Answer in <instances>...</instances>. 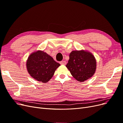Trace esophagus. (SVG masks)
<instances>
[{"instance_id":"esophagus-1","label":"esophagus","mask_w":123,"mask_h":123,"mask_svg":"<svg viewBox=\"0 0 123 123\" xmlns=\"http://www.w3.org/2000/svg\"><path fill=\"white\" fill-rule=\"evenodd\" d=\"M59 63H60V64H61V65H66V64H67L66 61H61L59 62Z\"/></svg>"}]
</instances>
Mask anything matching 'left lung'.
<instances>
[{"mask_svg":"<svg viewBox=\"0 0 123 123\" xmlns=\"http://www.w3.org/2000/svg\"><path fill=\"white\" fill-rule=\"evenodd\" d=\"M96 60L90 52L81 51H73L69 55L66 67L77 80L82 82L91 77L96 69Z\"/></svg>","mask_w":123,"mask_h":123,"instance_id":"8db88e82","label":"left lung"}]
</instances>
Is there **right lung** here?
<instances>
[{"mask_svg": "<svg viewBox=\"0 0 123 123\" xmlns=\"http://www.w3.org/2000/svg\"><path fill=\"white\" fill-rule=\"evenodd\" d=\"M59 66L60 64L52 57L42 51L31 54L27 61V68L30 75L44 83H47L52 77Z\"/></svg>", "mask_w": 123, "mask_h": 123, "instance_id": "add662e5", "label": "right lung"}]
</instances>
